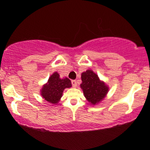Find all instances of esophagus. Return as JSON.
<instances>
[{"label":"esophagus","mask_w":150,"mask_h":150,"mask_svg":"<svg viewBox=\"0 0 150 150\" xmlns=\"http://www.w3.org/2000/svg\"><path fill=\"white\" fill-rule=\"evenodd\" d=\"M71 85H72V87H77V83H76V81H74V80H73V81H71Z\"/></svg>","instance_id":"esophagus-1"}]
</instances>
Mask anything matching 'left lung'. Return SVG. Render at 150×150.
Returning <instances> with one entry per match:
<instances>
[{
  "mask_svg": "<svg viewBox=\"0 0 150 150\" xmlns=\"http://www.w3.org/2000/svg\"><path fill=\"white\" fill-rule=\"evenodd\" d=\"M81 80V87L86 99L90 103L95 105L106 97L108 87L91 69L82 73Z\"/></svg>",
  "mask_w": 150,
  "mask_h": 150,
  "instance_id": "left-lung-1",
  "label": "left lung"
}]
</instances>
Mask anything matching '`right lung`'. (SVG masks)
<instances>
[{
    "mask_svg": "<svg viewBox=\"0 0 150 150\" xmlns=\"http://www.w3.org/2000/svg\"><path fill=\"white\" fill-rule=\"evenodd\" d=\"M71 87L70 80L67 78L61 79L58 73L54 72L49 78L48 82L43 85L41 95L51 104H57L62 97L63 90Z\"/></svg>",
    "mask_w": 150,
    "mask_h": 150,
    "instance_id": "obj_1",
    "label": "right lung"
}]
</instances>
